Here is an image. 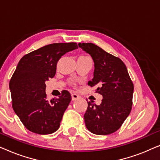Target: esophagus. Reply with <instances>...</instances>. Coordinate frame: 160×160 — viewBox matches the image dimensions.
Returning <instances> with one entry per match:
<instances>
[{"label":"esophagus","mask_w":160,"mask_h":160,"mask_svg":"<svg viewBox=\"0 0 160 160\" xmlns=\"http://www.w3.org/2000/svg\"><path fill=\"white\" fill-rule=\"evenodd\" d=\"M71 98H72V100H77L78 98H79V96H78V95H76V94H72Z\"/></svg>","instance_id":"obj_1"}]
</instances>
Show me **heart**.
<instances>
[{
    "label": "heart",
    "mask_w": 160,
    "mask_h": 160,
    "mask_svg": "<svg viewBox=\"0 0 160 160\" xmlns=\"http://www.w3.org/2000/svg\"><path fill=\"white\" fill-rule=\"evenodd\" d=\"M81 57H83V58H88V57H84V56H81Z\"/></svg>",
    "instance_id": "b5f03b06"
}]
</instances>
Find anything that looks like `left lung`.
Wrapping results in <instances>:
<instances>
[{"instance_id": "1", "label": "left lung", "mask_w": 160, "mask_h": 160, "mask_svg": "<svg viewBox=\"0 0 160 160\" xmlns=\"http://www.w3.org/2000/svg\"><path fill=\"white\" fill-rule=\"evenodd\" d=\"M78 47L90 54L94 61V77L88 85L97 87L96 92L102 96L99 106L87 102L85 125L94 134H111L119 130L132 109V82L119 58L92 43H79Z\"/></svg>"}]
</instances>
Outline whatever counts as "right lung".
Masks as SVG:
<instances>
[{
  "label": "right lung",
  "mask_w": 160,
  "mask_h": 160,
  "mask_svg": "<svg viewBox=\"0 0 160 160\" xmlns=\"http://www.w3.org/2000/svg\"><path fill=\"white\" fill-rule=\"evenodd\" d=\"M76 49V43H52L25 54L19 60L9 89L14 112L28 130L47 135L60 128L71 95L63 90L58 98L48 100L46 82L55 75L61 57Z\"/></svg>",
  "instance_id": "1"
}]
</instances>
